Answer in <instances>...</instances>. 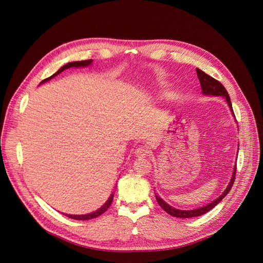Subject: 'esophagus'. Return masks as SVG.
Returning <instances> with one entry per match:
<instances>
[{
  "label": "esophagus",
  "instance_id": "obj_1",
  "mask_svg": "<svg viewBox=\"0 0 263 263\" xmlns=\"http://www.w3.org/2000/svg\"><path fill=\"white\" fill-rule=\"evenodd\" d=\"M149 154V151L146 147H138L136 150H135V156L137 158H146Z\"/></svg>",
  "mask_w": 263,
  "mask_h": 263
}]
</instances>
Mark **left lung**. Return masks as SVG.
<instances>
[{
    "label": "left lung",
    "mask_w": 263,
    "mask_h": 263,
    "mask_svg": "<svg viewBox=\"0 0 263 263\" xmlns=\"http://www.w3.org/2000/svg\"><path fill=\"white\" fill-rule=\"evenodd\" d=\"M196 73H197V78L198 80H200L201 83V87H202V92L205 95H215V97H222L224 99H226L228 105L230 107V110H232V113L234 115V110H233V106H232V102H230V98L228 95V92L226 91L225 86L222 85L219 81L215 80L214 78H212L211 76L206 74L205 72L201 69L196 68ZM235 116V115H234ZM235 177H236V166L234 168V172H233V177L232 180H230L228 186L226 187V190L224 191V193H222L218 198L216 200L213 201L212 203H209L208 205L203 206V208L200 209H196V210H191V211H182V210H178V209H174L172 206H170L169 204H166L160 196L156 195V200L158 202V204L161 206L163 209V211H165L168 214H170L171 216L173 217H179V218H191V217H197V216H201V215L208 213L209 211H211L212 209H214L215 206H216L222 198H224L230 190H232V186L235 182Z\"/></svg>",
    "instance_id": "obj_1"
}]
</instances>
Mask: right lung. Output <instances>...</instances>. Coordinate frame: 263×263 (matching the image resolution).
<instances>
[{"instance_id":"obj_1","label":"right lung","mask_w":263,"mask_h":263,"mask_svg":"<svg viewBox=\"0 0 263 263\" xmlns=\"http://www.w3.org/2000/svg\"><path fill=\"white\" fill-rule=\"evenodd\" d=\"M92 63V59H89V60H83V61H74V62H69V63H67V65H65L63 67H61L57 72H55L54 74H52L51 77H49V78H47V79H45V80H43L41 83H44V82H47V81H49L50 79H52V78H54L55 76H58L59 73H61L63 70H66V69H69V68H71V67H76V68H78V67H86V66H90ZM113 197H114V194H110V196L108 197V200L106 201V203L102 206L101 209H99L98 211H95V212H93V213H90V214H86V215H70V214H63V215H66L67 217H69V218H73V219H77V220H87V219H92V218H95V217H98V216H100V215H102V214H104L107 210H108V208L110 206V204H112V202H113Z\"/></svg>"}]
</instances>
